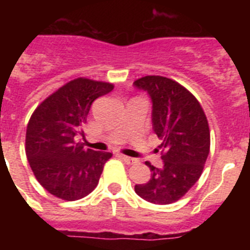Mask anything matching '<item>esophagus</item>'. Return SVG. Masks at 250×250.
I'll return each mask as SVG.
<instances>
[{"label": "esophagus", "instance_id": "esophagus-1", "mask_svg": "<svg viewBox=\"0 0 250 250\" xmlns=\"http://www.w3.org/2000/svg\"><path fill=\"white\" fill-rule=\"evenodd\" d=\"M120 158L123 159L124 161H125V163H126V164H129V165H131V164H135L136 161V159H134V158H130V156H126V155H120Z\"/></svg>", "mask_w": 250, "mask_h": 250}]
</instances>
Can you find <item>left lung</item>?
<instances>
[{
  "instance_id": "obj_1",
  "label": "left lung",
  "mask_w": 250,
  "mask_h": 250,
  "mask_svg": "<svg viewBox=\"0 0 250 250\" xmlns=\"http://www.w3.org/2000/svg\"><path fill=\"white\" fill-rule=\"evenodd\" d=\"M152 104V130L163 147L161 167H150L151 178L135 185V193L152 204L179 200L198 182L209 155L210 131L199 101L184 86L163 76H145L134 83Z\"/></svg>"
}]
</instances>
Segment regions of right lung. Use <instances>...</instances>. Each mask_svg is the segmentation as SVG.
<instances>
[{"label":"right lung","instance_id":"add662e5","mask_svg":"<svg viewBox=\"0 0 250 250\" xmlns=\"http://www.w3.org/2000/svg\"><path fill=\"white\" fill-rule=\"evenodd\" d=\"M109 83L79 77L50 95L31 116L26 155L39 183L60 199L79 200L99 183L111 152L85 147L83 127L92 103L112 91Z\"/></svg>","mask_w":250,"mask_h":250}]
</instances>
